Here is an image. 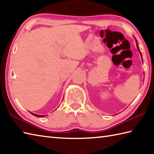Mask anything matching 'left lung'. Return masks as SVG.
<instances>
[{"instance_id":"obj_1","label":"left lung","mask_w":154,"mask_h":154,"mask_svg":"<svg viewBox=\"0 0 154 154\" xmlns=\"http://www.w3.org/2000/svg\"><path fill=\"white\" fill-rule=\"evenodd\" d=\"M135 40H136V45H137V48H138V51H139V52H140V55H141V57H142V55L141 51H140V48H139V47H138V41H137V40H136V38H135ZM142 61H143V60H142Z\"/></svg>"}]
</instances>
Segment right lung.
Wrapping results in <instances>:
<instances>
[{
    "instance_id": "add662e5",
    "label": "right lung",
    "mask_w": 154,
    "mask_h": 154,
    "mask_svg": "<svg viewBox=\"0 0 154 154\" xmlns=\"http://www.w3.org/2000/svg\"><path fill=\"white\" fill-rule=\"evenodd\" d=\"M32 114H33L34 116H36V117H44V116H45V115H39V114H34V113H32V112H30Z\"/></svg>"
}]
</instances>
